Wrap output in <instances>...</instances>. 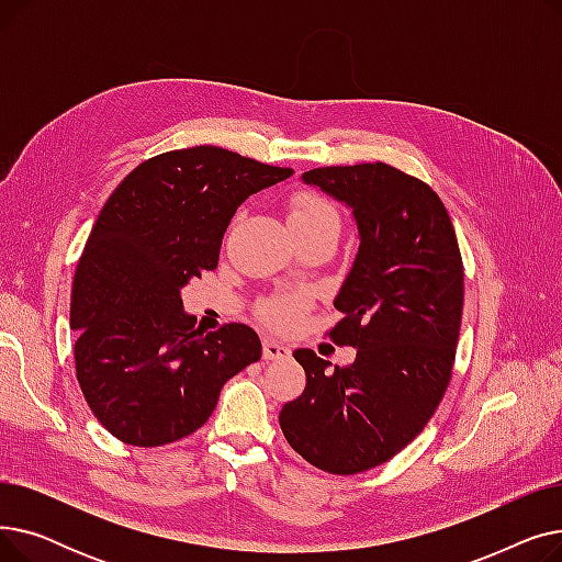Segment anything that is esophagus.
I'll return each instance as SVG.
<instances>
[{
	"label": "esophagus",
	"mask_w": 562,
	"mask_h": 562,
	"mask_svg": "<svg viewBox=\"0 0 562 562\" xmlns=\"http://www.w3.org/2000/svg\"><path fill=\"white\" fill-rule=\"evenodd\" d=\"M263 360H289L291 358V348L273 341V339H263Z\"/></svg>",
	"instance_id": "obj_1"
}]
</instances>
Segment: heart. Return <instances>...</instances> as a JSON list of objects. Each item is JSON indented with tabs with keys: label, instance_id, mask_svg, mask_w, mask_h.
<instances>
[{
	"label": "heart",
	"instance_id": "1",
	"mask_svg": "<svg viewBox=\"0 0 562 562\" xmlns=\"http://www.w3.org/2000/svg\"><path fill=\"white\" fill-rule=\"evenodd\" d=\"M289 223H291V229L312 227L318 223H339V214L326 198H321L316 193H299L293 195L289 204ZM301 307H303L301 296H284V299L266 303L261 307V316L269 326L284 330L296 323Z\"/></svg>",
	"mask_w": 562,
	"mask_h": 562
}]
</instances>
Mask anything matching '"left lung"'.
<instances>
[{"label":"left lung","instance_id":"obj_1","mask_svg":"<svg viewBox=\"0 0 562 562\" xmlns=\"http://www.w3.org/2000/svg\"><path fill=\"white\" fill-rule=\"evenodd\" d=\"M303 182L344 202L360 248L330 330L358 348L356 362L328 371L310 348L293 358L305 392L284 403L280 428L310 464L350 476L394 458L415 439L445 396L460 335L464 273L445 202L390 164L328 166Z\"/></svg>","mask_w":562,"mask_h":562}]
</instances>
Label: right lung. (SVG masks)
<instances>
[{
  "mask_svg": "<svg viewBox=\"0 0 562 562\" xmlns=\"http://www.w3.org/2000/svg\"><path fill=\"white\" fill-rule=\"evenodd\" d=\"M291 175L198 145L143 161L104 202L75 271L70 328L79 387L113 437L161 447L195 432L225 382L261 358L244 323L195 330L180 291L216 269L239 204Z\"/></svg>",
  "mask_w": 562,
  "mask_h": 562,
  "instance_id": "obj_1",
  "label": "right lung"
}]
</instances>
